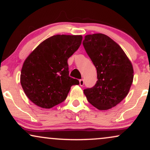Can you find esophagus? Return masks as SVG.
Segmentation results:
<instances>
[{"label": "esophagus", "mask_w": 150, "mask_h": 150, "mask_svg": "<svg viewBox=\"0 0 150 150\" xmlns=\"http://www.w3.org/2000/svg\"><path fill=\"white\" fill-rule=\"evenodd\" d=\"M79 83H80V85L82 87V86L84 85V83H85V82H84V80L83 79H81V80H79Z\"/></svg>", "instance_id": "esophagus-1"}]
</instances>
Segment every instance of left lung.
Returning <instances> with one entry per match:
<instances>
[{
    "label": "left lung",
    "instance_id": "left-lung-1",
    "mask_svg": "<svg viewBox=\"0 0 150 150\" xmlns=\"http://www.w3.org/2000/svg\"><path fill=\"white\" fill-rule=\"evenodd\" d=\"M82 44L97 69L98 79L96 85L85 89L84 94L97 109H110L130 91L134 76L131 61L121 47L105 34H87Z\"/></svg>",
    "mask_w": 150,
    "mask_h": 150
}]
</instances>
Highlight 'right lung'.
Returning a JSON list of instances; mask_svg holds the SVG:
<instances>
[{"label":"right lung","instance_id":"1","mask_svg":"<svg viewBox=\"0 0 150 150\" xmlns=\"http://www.w3.org/2000/svg\"><path fill=\"white\" fill-rule=\"evenodd\" d=\"M82 35L57 34L42 42L22 65L20 83L37 106L51 108L66 99L79 81L69 76L68 59L80 47Z\"/></svg>","mask_w":150,"mask_h":150}]
</instances>
